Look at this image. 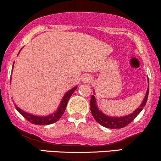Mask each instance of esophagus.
<instances>
[{
	"mask_svg": "<svg viewBox=\"0 0 161 161\" xmlns=\"http://www.w3.org/2000/svg\"><path fill=\"white\" fill-rule=\"evenodd\" d=\"M91 80H92V77L88 75V74H86L82 77V82L84 83V84H88V83L91 82Z\"/></svg>",
	"mask_w": 161,
	"mask_h": 161,
	"instance_id": "obj_1",
	"label": "esophagus"
}]
</instances>
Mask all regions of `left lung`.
<instances>
[{
	"instance_id": "1",
	"label": "left lung",
	"mask_w": 161,
	"mask_h": 161,
	"mask_svg": "<svg viewBox=\"0 0 161 161\" xmlns=\"http://www.w3.org/2000/svg\"><path fill=\"white\" fill-rule=\"evenodd\" d=\"M148 83H149V79H147ZM148 94H149V84H148L147 90L146 94H145L144 98H143L141 104L136 108L133 113L130 114L128 115L123 116V117H110V116L106 115L103 114L101 110H99L97 105L96 98L94 95L91 96V111L93 117L98 124H100L103 127H107L110 129H120L126 127L130 123H131L134 120V118L139 114L143 110V108L146 105L147 101Z\"/></svg>"
}]
</instances>
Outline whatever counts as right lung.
Masks as SVG:
<instances>
[{
  "label": "right lung",
  "mask_w": 161,
  "mask_h": 161,
  "mask_svg": "<svg viewBox=\"0 0 161 161\" xmlns=\"http://www.w3.org/2000/svg\"><path fill=\"white\" fill-rule=\"evenodd\" d=\"M20 53V52H19ZM14 68V64L13 67H12V70H13ZM10 84H11V81H10ZM77 86L74 87L70 89V91H68L64 95V97H62L61 101H60V103L58 107V108L57 109L56 111L53 112V114H51L47 116H38V115H34L32 114L27 113V112H25V110H21L20 108H18L16 104L14 103L15 107H16L17 110L20 114L24 117L26 119V120H28L29 122L32 123L34 124H37V125H48V124H51L53 123H55L58 121V120L62 117V115L64 114L65 111V109H66L67 102H68L69 99L71 97V95L74 94V91L77 89Z\"/></svg>",
  "instance_id": "add662e5"
}]
</instances>
